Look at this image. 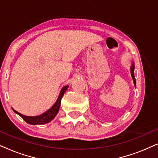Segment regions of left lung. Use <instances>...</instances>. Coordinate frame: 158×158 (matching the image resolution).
I'll return each instance as SVG.
<instances>
[{
	"label": "left lung",
	"mask_w": 158,
	"mask_h": 158,
	"mask_svg": "<svg viewBox=\"0 0 158 158\" xmlns=\"http://www.w3.org/2000/svg\"><path fill=\"white\" fill-rule=\"evenodd\" d=\"M134 62L132 64V65L131 67V77H132L133 78V81H134V83H135V85H136V80H135V73H134V70H135V65H134Z\"/></svg>",
	"instance_id": "8db88e82"
}]
</instances>
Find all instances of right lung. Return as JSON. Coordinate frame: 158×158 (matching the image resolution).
I'll return each mask as SVG.
<instances>
[{"label":"right lung","instance_id":"obj_1","mask_svg":"<svg viewBox=\"0 0 158 158\" xmlns=\"http://www.w3.org/2000/svg\"><path fill=\"white\" fill-rule=\"evenodd\" d=\"M68 85H66L62 88L61 91H60L59 97H58L57 100L55 103V105H54L52 108H50L48 111H47L46 112H44V114H41L40 116H27L23 115V114H21L20 113H19L18 111H15L14 109L13 110H14L15 113L19 114V116H21V118H22L26 122L28 123V124H32V125L47 124V123L51 122V121L52 120L53 118L55 117V116L57 114L58 111H59L60 109V103H61V99L62 98V96H63L64 92L68 90Z\"/></svg>","mask_w":158,"mask_h":158}]
</instances>
